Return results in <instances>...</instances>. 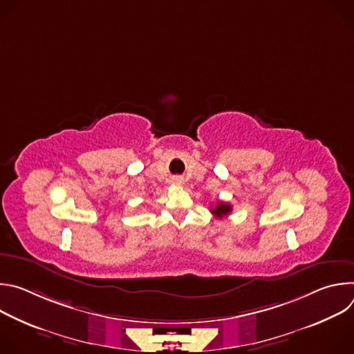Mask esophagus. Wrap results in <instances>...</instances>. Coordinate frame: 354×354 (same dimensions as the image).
<instances>
[{"mask_svg": "<svg viewBox=\"0 0 354 354\" xmlns=\"http://www.w3.org/2000/svg\"><path fill=\"white\" fill-rule=\"evenodd\" d=\"M172 182H174V183H176V185H180V183H182V179L176 176V178H174V179H172Z\"/></svg>", "mask_w": 354, "mask_h": 354, "instance_id": "obj_1", "label": "esophagus"}]
</instances>
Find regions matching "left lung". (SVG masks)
I'll use <instances>...</instances> for the list:
<instances>
[{
  "instance_id": "8db88e82",
  "label": "left lung",
  "mask_w": 354,
  "mask_h": 354,
  "mask_svg": "<svg viewBox=\"0 0 354 354\" xmlns=\"http://www.w3.org/2000/svg\"><path fill=\"white\" fill-rule=\"evenodd\" d=\"M232 210V206L228 205V203H224V201H218V203L216 205V207L212 209V213L217 217V218H223V217H227Z\"/></svg>"
}]
</instances>
